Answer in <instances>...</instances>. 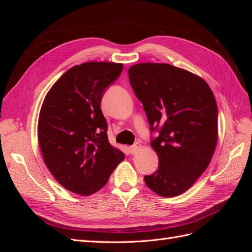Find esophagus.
<instances>
[{"mask_svg":"<svg viewBox=\"0 0 252 252\" xmlns=\"http://www.w3.org/2000/svg\"><path fill=\"white\" fill-rule=\"evenodd\" d=\"M140 147H141V145L139 144V143H134L132 146H130L128 148V151H129V154L130 155H134V154H136V152H138V150L140 149Z\"/></svg>","mask_w":252,"mask_h":252,"instance_id":"esophagus-1","label":"esophagus"}]
</instances>
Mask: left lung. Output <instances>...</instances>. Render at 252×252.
<instances>
[{"instance_id": "8db88e82", "label": "left lung", "mask_w": 252, "mask_h": 252, "mask_svg": "<svg viewBox=\"0 0 252 252\" xmlns=\"http://www.w3.org/2000/svg\"><path fill=\"white\" fill-rule=\"evenodd\" d=\"M128 75L150 132H158L150 140L158 157V170L145 175V183L158 195H179L194 184L215 152V95L203 79L169 64H136Z\"/></svg>"}]
</instances>
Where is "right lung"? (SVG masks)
<instances>
[{
	"instance_id": "right-lung-1",
	"label": "right lung",
	"mask_w": 252,
	"mask_h": 252,
	"mask_svg": "<svg viewBox=\"0 0 252 252\" xmlns=\"http://www.w3.org/2000/svg\"><path fill=\"white\" fill-rule=\"evenodd\" d=\"M123 64L89 62L73 66L44 98L37 136L44 162L67 190L90 195L107 183L124 159L108 142L102 97Z\"/></svg>"
}]
</instances>
